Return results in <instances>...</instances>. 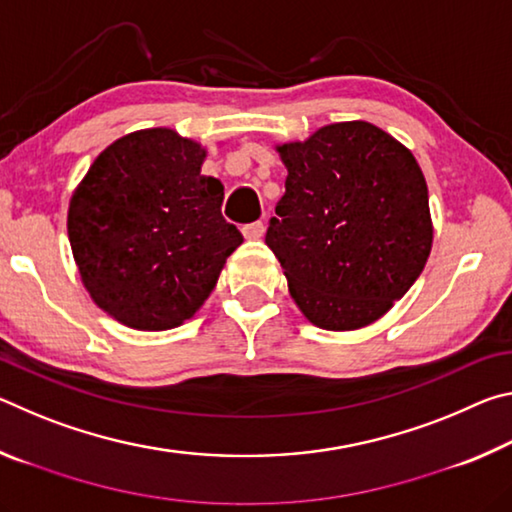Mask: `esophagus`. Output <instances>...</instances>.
<instances>
[{"label":"esophagus","mask_w":512,"mask_h":512,"mask_svg":"<svg viewBox=\"0 0 512 512\" xmlns=\"http://www.w3.org/2000/svg\"><path fill=\"white\" fill-rule=\"evenodd\" d=\"M241 232H244L246 239H262L264 232H266V225L262 221H255V223H248L241 228Z\"/></svg>","instance_id":"esophagus-1"}]
</instances>
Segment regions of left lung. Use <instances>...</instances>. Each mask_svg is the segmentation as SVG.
I'll list each match as a JSON object with an SVG mask.
<instances>
[{"mask_svg":"<svg viewBox=\"0 0 512 512\" xmlns=\"http://www.w3.org/2000/svg\"><path fill=\"white\" fill-rule=\"evenodd\" d=\"M277 151L289 176L266 246L291 298L332 332L375 323L431 253L429 192L413 153L368 121L329 124Z\"/></svg>","mask_w":512,"mask_h":512,"instance_id":"1","label":"left lung"}]
</instances>
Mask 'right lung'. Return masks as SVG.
<instances>
[{
    "label": "right lung",
    "instance_id": "1",
    "mask_svg": "<svg viewBox=\"0 0 512 512\" xmlns=\"http://www.w3.org/2000/svg\"><path fill=\"white\" fill-rule=\"evenodd\" d=\"M205 149L171 128L119 137L69 201L67 235L92 300L146 332L183 325L241 246L223 219L221 180L203 176Z\"/></svg>",
    "mask_w": 512,
    "mask_h": 512
}]
</instances>
